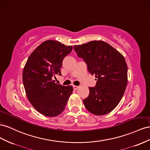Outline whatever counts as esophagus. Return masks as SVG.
Listing matches in <instances>:
<instances>
[{
	"label": "esophagus",
	"instance_id": "1",
	"mask_svg": "<svg viewBox=\"0 0 150 150\" xmlns=\"http://www.w3.org/2000/svg\"><path fill=\"white\" fill-rule=\"evenodd\" d=\"M79 86H76V85H74V86H73V88H74V90H76V89H78L79 88Z\"/></svg>",
	"mask_w": 150,
	"mask_h": 150
}]
</instances>
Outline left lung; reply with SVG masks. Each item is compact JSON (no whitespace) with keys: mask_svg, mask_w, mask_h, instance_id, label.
<instances>
[{"mask_svg":"<svg viewBox=\"0 0 150 150\" xmlns=\"http://www.w3.org/2000/svg\"><path fill=\"white\" fill-rule=\"evenodd\" d=\"M74 48L97 80L95 87H89V95L83 100L85 108L97 115L109 113L121 101L127 84L125 58L102 41L75 45Z\"/></svg>","mask_w":150,"mask_h":150,"instance_id":"left-lung-1","label":"left lung"}]
</instances>
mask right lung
I'll return each instance as SVG.
<instances>
[{
	"instance_id": "1",
	"label": "right lung",
	"mask_w": 150,
	"mask_h": 150,
	"mask_svg": "<svg viewBox=\"0 0 150 150\" xmlns=\"http://www.w3.org/2000/svg\"><path fill=\"white\" fill-rule=\"evenodd\" d=\"M72 49L58 41H46L31 54L24 68L23 81L28 99L46 116L60 114L72 93V86H63L54 80L56 75H62L63 60Z\"/></svg>"
}]
</instances>
